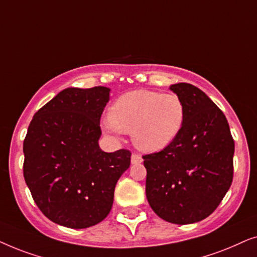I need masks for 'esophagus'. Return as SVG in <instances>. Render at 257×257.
Wrapping results in <instances>:
<instances>
[{"mask_svg": "<svg viewBox=\"0 0 257 257\" xmlns=\"http://www.w3.org/2000/svg\"><path fill=\"white\" fill-rule=\"evenodd\" d=\"M143 161V158L139 156V154L133 153L131 156V163L132 164H140Z\"/></svg>", "mask_w": 257, "mask_h": 257, "instance_id": "34e87169", "label": "esophagus"}]
</instances>
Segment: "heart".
Listing matches in <instances>:
<instances>
[{
  "instance_id": "heart-1",
  "label": "heart",
  "mask_w": 257,
  "mask_h": 257,
  "mask_svg": "<svg viewBox=\"0 0 257 257\" xmlns=\"http://www.w3.org/2000/svg\"><path fill=\"white\" fill-rule=\"evenodd\" d=\"M185 103L175 93L135 90L121 94L103 120V127L113 136L131 132L137 149L154 153L166 149L180 135L185 124Z\"/></svg>"
}]
</instances>
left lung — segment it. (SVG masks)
<instances>
[{
	"mask_svg": "<svg viewBox=\"0 0 257 257\" xmlns=\"http://www.w3.org/2000/svg\"><path fill=\"white\" fill-rule=\"evenodd\" d=\"M185 103L180 135L166 149L144 156L146 198L161 219L199 222L220 205L233 181L234 140L223 112L198 87L170 86Z\"/></svg>",
	"mask_w": 257,
	"mask_h": 257,
	"instance_id": "1",
	"label": "left lung"
}]
</instances>
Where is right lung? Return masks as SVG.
<instances>
[{
  "instance_id": "add662e5",
  "label": "right lung",
  "mask_w": 257,
  "mask_h": 257,
  "mask_svg": "<svg viewBox=\"0 0 257 257\" xmlns=\"http://www.w3.org/2000/svg\"><path fill=\"white\" fill-rule=\"evenodd\" d=\"M110 89L68 87L41 107L23 143V175L41 212L61 226L99 223L113 203L114 187L131 152L100 150V117Z\"/></svg>"
}]
</instances>
